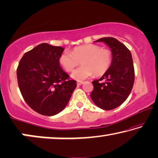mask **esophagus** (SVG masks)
<instances>
[{
	"label": "esophagus",
	"instance_id": "34e87169",
	"mask_svg": "<svg viewBox=\"0 0 158 158\" xmlns=\"http://www.w3.org/2000/svg\"><path fill=\"white\" fill-rule=\"evenodd\" d=\"M83 83H84V82H83V81H77V85H81L83 84Z\"/></svg>",
	"mask_w": 158,
	"mask_h": 158
}]
</instances>
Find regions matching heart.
I'll list each match as a JSON object with an SVG mask.
<instances>
[{"mask_svg":"<svg viewBox=\"0 0 158 158\" xmlns=\"http://www.w3.org/2000/svg\"><path fill=\"white\" fill-rule=\"evenodd\" d=\"M113 55L109 49L102 48L95 44H85L75 47L72 52L65 51L59 57V63L66 72H71L79 65L81 67L75 70L73 78L83 81L90 77L94 73L96 76L103 75L112 64Z\"/></svg>","mask_w":158,"mask_h":158,"instance_id":"obj_1","label":"heart"}]
</instances>
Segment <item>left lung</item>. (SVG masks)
<instances>
[{
  "label": "left lung",
  "instance_id": "left-lung-1",
  "mask_svg": "<svg viewBox=\"0 0 158 158\" xmlns=\"http://www.w3.org/2000/svg\"><path fill=\"white\" fill-rule=\"evenodd\" d=\"M113 55L110 67L99 80L93 81L90 98L100 108L110 110L120 106L128 97L133 87L135 70L131 52L124 44L111 37L100 38ZM103 80L104 82L101 81Z\"/></svg>",
  "mask_w": 158,
  "mask_h": 158
}]
</instances>
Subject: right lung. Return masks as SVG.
Returning <instances> with one entry per match:
<instances>
[{
    "instance_id": "right-lung-1",
    "label": "right lung",
    "mask_w": 158,
    "mask_h": 158,
    "mask_svg": "<svg viewBox=\"0 0 158 158\" xmlns=\"http://www.w3.org/2000/svg\"><path fill=\"white\" fill-rule=\"evenodd\" d=\"M60 46L41 43L23 55L17 68L19 89L26 103L33 110L52 116L67 106L77 86L63 70Z\"/></svg>"
}]
</instances>
